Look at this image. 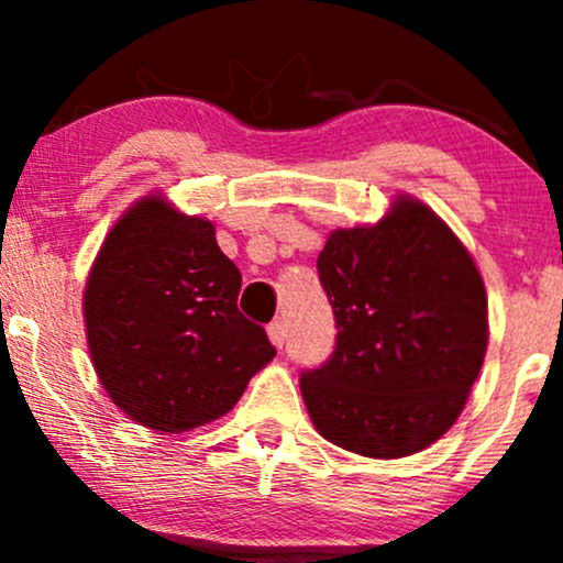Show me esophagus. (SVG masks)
Wrapping results in <instances>:
<instances>
[{
  "label": "esophagus",
  "mask_w": 563,
  "mask_h": 563,
  "mask_svg": "<svg viewBox=\"0 0 563 563\" xmlns=\"http://www.w3.org/2000/svg\"><path fill=\"white\" fill-rule=\"evenodd\" d=\"M267 333H269V341H273V344H275L277 349H283V344H286V339H288L286 322H283V320H275V322H269Z\"/></svg>",
  "instance_id": "esophagus-1"
}]
</instances>
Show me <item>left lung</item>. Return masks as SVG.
Returning <instances> with one entry per match:
<instances>
[{
	"label": "left lung",
	"mask_w": 563,
	"mask_h": 563,
	"mask_svg": "<svg viewBox=\"0 0 563 563\" xmlns=\"http://www.w3.org/2000/svg\"><path fill=\"white\" fill-rule=\"evenodd\" d=\"M318 275L339 333L299 378L314 429L365 457L434 444L487 352V294L466 245L429 206L399 198L378 224L335 230Z\"/></svg>",
	"instance_id": "obj_1"
}]
</instances>
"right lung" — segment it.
I'll return each instance as SVG.
<instances>
[{"label":"right lung","mask_w":563,"mask_h":563,"mask_svg":"<svg viewBox=\"0 0 563 563\" xmlns=\"http://www.w3.org/2000/svg\"><path fill=\"white\" fill-rule=\"evenodd\" d=\"M238 294L241 273L214 224L158 196L134 203L108 232L84 290L89 354L113 405L166 434L232 410L275 357Z\"/></svg>","instance_id":"right-lung-1"}]
</instances>
